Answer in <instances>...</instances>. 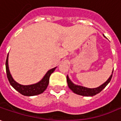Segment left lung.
I'll return each instance as SVG.
<instances>
[{
	"mask_svg": "<svg viewBox=\"0 0 121 121\" xmlns=\"http://www.w3.org/2000/svg\"><path fill=\"white\" fill-rule=\"evenodd\" d=\"M112 76V73L111 75V77H109V78L104 83H103L102 85H100V86H99L97 88H95V89H89V88H86V87H85V86H78V85H74V84H73L72 82L70 81V80L69 79L68 75L66 77V81H67V83H68L69 87L70 88V90L73 91V93H76L77 95H82V96H93L96 95V94L100 93V91H102L105 88V86L108 84L109 82L111 81Z\"/></svg>",
	"mask_w": 121,
	"mask_h": 121,
	"instance_id": "8db88e82",
	"label": "left lung"
}]
</instances>
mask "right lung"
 Returning a JSON list of instances; mask_svg holds the SVG:
<instances>
[{"label":"right lung","instance_id":"obj_1","mask_svg":"<svg viewBox=\"0 0 121 121\" xmlns=\"http://www.w3.org/2000/svg\"><path fill=\"white\" fill-rule=\"evenodd\" d=\"M8 56H9V54L7 55V58H6V75H7V78L9 79L10 84L12 85V86L14 89L17 90L18 92H19L21 94L25 95V96L37 95L43 93L47 89L48 82H49L50 76H51V74L55 71L56 67L48 70L47 74H45V76L38 83L31 85H22L18 84L15 81H14V79L10 73L9 65H8Z\"/></svg>","mask_w":121,"mask_h":121}]
</instances>
